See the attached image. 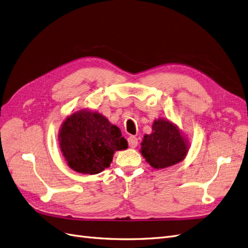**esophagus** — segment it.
<instances>
[{
	"instance_id": "esophagus-1",
	"label": "esophagus",
	"mask_w": 248,
	"mask_h": 248,
	"mask_svg": "<svg viewBox=\"0 0 248 248\" xmlns=\"http://www.w3.org/2000/svg\"><path fill=\"white\" fill-rule=\"evenodd\" d=\"M128 145L130 148H136L139 145V140L137 137L134 136H130L128 138Z\"/></svg>"
}]
</instances>
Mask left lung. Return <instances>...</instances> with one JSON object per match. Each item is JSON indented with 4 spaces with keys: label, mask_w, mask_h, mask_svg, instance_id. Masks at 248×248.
Masks as SVG:
<instances>
[{
    "label": "left lung",
    "mask_w": 248,
    "mask_h": 248,
    "mask_svg": "<svg viewBox=\"0 0 248 248\" xmlns=\"http://www.w3.org/2000/svg\"><path fill=\"white\" fill-rule=\"evenodd\" d=\"M140 152L153 169L162 170L181 162L189 151V141L168 119L154 120L152 132L145 134Z\"/></svg>",
    "instance_id": "obj_1"
}]
</instances>
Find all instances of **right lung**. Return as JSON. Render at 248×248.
<instances>
[{
	"label": "right lung",
	"instance_id": "1",
	"mask_svg": "<svg viewBox=\"0 0 248 248\" xmlns=\"http://www.w3.org/2000/svg\"><path fill=\"white\" fill-rule=\"evenodd\" d=\"M58 140L68 167L88 175L99 174L110 166L116 151L128 148L118 126L98 111L88 108L64 120Z\"/></svg>",
	"mask_w": 248,
	"mask_h": 248
}]
</instances>
